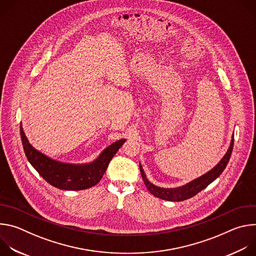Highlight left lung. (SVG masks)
Segmentation results:
<instances>
[{
    "label": "left lung",
    "instance_id": "obj_1",
    "mask_svg": "<svg viewBox=\"0 0 256 256\" xmlns=\"http://www.w3.org/2000/svg\"><path fill=\"white\" fill-rule=\"evenodd\" d=\"M233 146H234V136H232L230 147H229L227 153L225 154V156L210 171H208V173L204 174L202 176L192 180V182H190V184H188L184 186L176 188H158V186L152 184L151 182L147 179V177H146L144 172L140 164V175L144 182V186L154 196L159 198L161 200H169V202H182V200H188V198L194 196L196 194H198L202 190H204L210 184H212L214 179H216L218 176L221 175V173L224 171V169L226 168V166L230 160V157H231V154L233 151Z\"/></svg>",
    "mask_w": 256,
    "mask_h": 256
}]
</instances>
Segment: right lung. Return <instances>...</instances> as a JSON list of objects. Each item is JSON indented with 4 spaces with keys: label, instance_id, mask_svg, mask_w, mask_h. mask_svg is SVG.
<instances>
[{
    "label": "right lung",
    "instance_id": "1",
    "mask_svg": "<svg viewBox=\"0 0 256 256\" xmlns=\"http://www.w3.org/2000/svg\"><path fill=\"white\" fill-rule=\"evenodd\" d=\"M20 134L25 155L33 168L50 186L64 190H82L97 184L105 173L109 162L126 142L122 138L114 142L90 164L72 165L54 161L35 150L29 144L22 124H20Z\"/></svg>",
    "mask_w": 256,
    "mask_h": 256
}]
</instances>
